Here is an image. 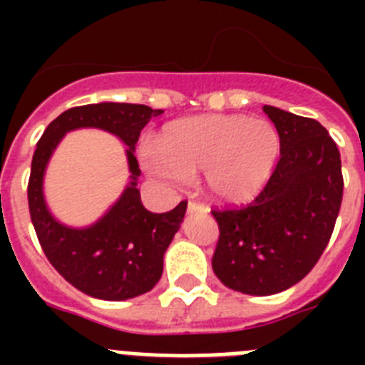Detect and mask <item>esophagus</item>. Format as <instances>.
I'll list each match as a JSON object with an SVG mask.
<instances>
[{
	"label": "esophagus",
	"mask_w": 365,
	"mask_h": 365,
	"mask_svg": "<svg viewBox=\"0 0 365 365\" xmlns=\"http://www.w3.org/2000/svg\"><path fill=\"white\" fill-rule=\"evenodd\" d=\"M188 212H202V214H206V212H208V206L202 205V202H197V201H190Z\"/></svg>",
	"instance_id": "obj_1"
}]
</instances>
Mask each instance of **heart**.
Masks as SVG:
<instances>
[{"label": "heart", "mask_w": 365, "mask_h": 365, "mask_svg": "<svg viewBox=\"0 0 365 365\" xmlns=\"http://www.w3.org/2000/svg\"><path fill=\"white\" fill-rule=\"evenodd\" d=\"M278 130L263 118L205 115L164 125L157 148L144 151V166L157 179L182 185L205 173L222 202H247L265 188L278 163Z\"/></svg>", "instance_id": "heart-1"}]
</instances>
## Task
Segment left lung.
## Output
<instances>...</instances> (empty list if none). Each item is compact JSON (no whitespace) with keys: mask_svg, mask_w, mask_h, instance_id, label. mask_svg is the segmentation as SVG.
<instances>
[{"mask_svg":"<svg viewBox=\"0 0 365 365\" xmlns=\"http://www.w3.org/2000/svg\"><path fill=\"white\" fill-rule=\"evenodd\" d=\"M282 140L279 160L250 205L215 208V276L243 294L269 296L302 282L334 230L344 193L336 143L314 118L265 106Z\"/></svg>","mask_w":365,"mask_h":365,"instance_id":"1","label":"left lung"}]
</instances>
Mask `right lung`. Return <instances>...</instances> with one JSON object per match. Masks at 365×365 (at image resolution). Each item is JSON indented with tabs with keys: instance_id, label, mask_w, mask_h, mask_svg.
<instances>
[{
	"instance_id": "right-lung-1",
	"label": "right lung",
	"mask_w": 365,
	"mask_h": 365,
	"mask_svg": "<svg viewBox=\"0 0 365 365\" xmlns=\"http://www.w3.org/2000/svg\"><path fill=\"white\" fill-rule=\"evenodd\" d=\"M160 109L143 104H87L71 108L54 118L36 144L29 177V210L38 241L51 265L87 296L120 302L151 291L163 276V257L179 230L188 201L164 214L148 212L140 201L133 155L140 130ZM98 127L117 134L126 145L132 182L121 199L87 229H69L46 210L43 199V173L53 148L67 130Z\"/></svg>"
}]
</instances>
